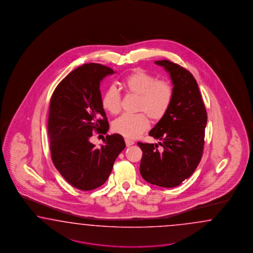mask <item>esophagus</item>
Instances as JSON below:
<instances>
[{"instance_id":"34e87169","label":"esophagus","mask_w":253,"mask_h":253,"mask_svg":"<svg viewBox=\"0 0 253 253\" xmlns=\"http://www.w3.org/2000/svg\"><path fill=\"white\" fill-rule=\"evenodd\" d=\"M125 144H126V146H130L134 144V142L131 141V140H129V139H125Z\"/></svg>"}]
</instances>
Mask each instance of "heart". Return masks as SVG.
<instances>
[{"label":"heart","mask_w":253,"mask_h":253,"mask_svg":"<svg viewBox=\"0 0 253 253\" xmlns=\"http://www.w3.org/2000/svg\"><path fill=\"white\" fill-rule=\"evenodd\" d=\"M123 89L127 93L138 96L134 115L124 114L112 123V130L124 137L134 139L145 132L150 126L149 119L161 121L170 107L173 99V89L167 81L142 69H136L123 81ZM102 107L111 115H117L122 109V94L115 86H110L102 96Z\"/></svg>","instance_id":"obj_1"}]
</instances>
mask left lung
Wrapping results in <instances>:
<instances>
[{"label":"left lung","mask_w":253,"mask_h":253,"mask_svg":"<svg viewBox=\"0 0 253 253\" xmlns=\"http://www.w3.org/2000/svg\"><path fill=\"white\" fill-rule=\"evenodd\" d=\"M155 63L169 74L173 99L167 114L149 131L160 142L137 143L143 151L140 173L149 184L170 188L191 176L200 162L207 112L197 81L187 69L169 60Z\"/></svg>","instance_id":"obj_1"}]
</instances>
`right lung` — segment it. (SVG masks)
<instances>
[{
	"label": "right lung",
	"mask_w": 253,
	"mask_h": 253,
	"mask_svg": "<svg viewBox=\"0 0 253 253\" xmlns=\"http://www.w3.org/2000/svg\"><path fill=\"white\" fill-rule=\"evenodd\" d=\"M114 70L90 63L70 72L56 86L50 101L48 135L55 168L66 181L83 191L105 184L119 154L125 148L121 134H107L96 148L92 132L109 129L102 107L100 83Z\"/></svg>",
	"instance_id": "right-lung-1"
}]
</instances>
